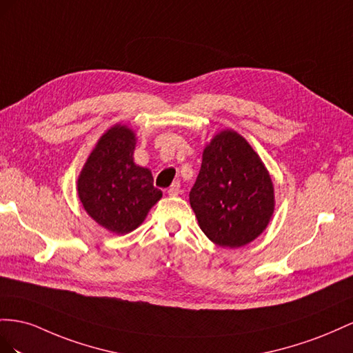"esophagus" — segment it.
Listing matches in <instances>:
<instances>
[{
    "mask_svg": "<svg viewBox=\"0 0 353 353\" xmlns=\"http://www.w3.org/2000/svg\"><path fill=\"white\" fill-rule=\"evenodd\" d=\"M167 194H168L170 196H177V195L180 194V183H179V182H174L173 185H171V186L168 188Z\"/></svg>",
    "mask_w": 353,
    "mask_h": 353,
    "instance_id": "34e87169",
    "label": "esophagus"
}]
</instances>
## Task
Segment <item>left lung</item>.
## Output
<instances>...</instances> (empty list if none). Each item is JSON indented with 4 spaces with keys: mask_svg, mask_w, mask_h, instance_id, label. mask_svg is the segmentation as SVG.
<instances>
[{
    "mask_svg": "<svg viewBox=\"0 0 353 353\" xmlns=\"http://www.w3.org/2000/svg\"><path fill=\"white\" fill-rule=\"evenodd\" d=\"M189 201L210 241L239 248L268 228L275 211V189L253 146L226 128L205 145Z\"/></svg>",
    "mask_w": 353,
    "mask_h": 353,
    "instance_id": "obj_1",
    "label": "left lung"
}]
</instances>
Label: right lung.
Masks as SVG:
<instances>
[{"mask_svg":"<svg viewBox=\"0 0 353 353\" xmlns=\"http://www.w3.org/2000/svg\"><path fill=\"white\" fill-rule=\"evenodd\" d=\"M137 137L133 128L115 124L100 136L77 180L85 213L117 235L133 232L163 198L152 171L134 163Z\"/></svg>","mask_w":353,"mask_h":353,"instance_id":"obj_1","label":"right lung"}]
</instances>
